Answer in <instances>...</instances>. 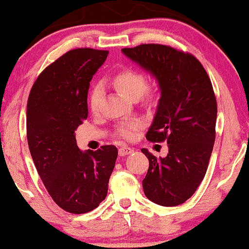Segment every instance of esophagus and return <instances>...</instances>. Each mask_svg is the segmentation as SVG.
<instances>
[{
	"mask_svg": "<svg viewBox=\"0 0 249 249\" xmlns=\"http://www.w3.org/2000/svg\"><path fill=\"white\" fill-rule=\"evenodd\" d=\"M131 153H134V149L128 147V146H122V147L119 148V155L120 156L129 155V154H131Z\"/></svg>",
	"mask_w": 249,
	"mask_h": 249,
	"instance_id": "34e87169",
	"label": "esophagus"
}]
</instances>
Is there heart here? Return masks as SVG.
<instances>
[{
    "label": "heart",
    "mask_w": 249,
    "mask_h": 249,
    "mask_svg": "<svg viewBox=\"0 0 249 249\" xmlns=\"http://www.w3.org/2000/svg\"><path fill=\"white\" fill-rule=\"evenodd\" d=\"M114 86L118 88L121 94L130 100H139L145 91L147 90L148 84L144 74L135 70H122L113 78ZM103 98V87L101 85H95L89 95V107L93 113L100 110V105ZM142 124L139 121H134L131 124L121 125L118 129V135L120 137L130 141L135 137V131L141 128Z\"/></svg>",
    "instance_id": "b5f03b06"
}]
</instances>
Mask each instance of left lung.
Segmentation results:
<instances>
[{
	"mask_svg": "<svg viewBox=\"0 0 249 249\" xmlns=\"http://www.w3.org/2000/svg\"><path fill=\"white\" fill-rule=\"evenodd\" d=\"M132 62L154 77L161 91L146 138L166 141L169 153L149 161L142 180L146 197L161 206L185 203L205 176L215 141L217 107L212 83L195 56L160 44L122 49Z\"/></svg>",
	"mask_w": 249,
	"mask_h": 249,
	"instance_id": "8db88e82",
	"label": "left lung"
}]
</instances>
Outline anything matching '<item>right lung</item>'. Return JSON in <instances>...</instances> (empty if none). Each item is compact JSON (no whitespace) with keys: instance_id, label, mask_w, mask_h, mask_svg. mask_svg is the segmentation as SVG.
I'll list each match as a JSON object with an SVG mask.
<instances>
[{"instance_id":"obj_1","label":"right lung","mask_w":249,"mask_h":249,"mask_svg":"<svg viewBox=\"0 0 249 249\" xmlns=\"http://www.w3.org/2000/svg\"><path fill=\"white\" fill-rule=\"evenodd\" d=\"M108 52L71 50L37 78L27 104V139L44 186L67 212L83 214L105 199L118 158L113 145L80 151L74 130L88 117L91 78Z\"/></svg>"}]
</instances>
